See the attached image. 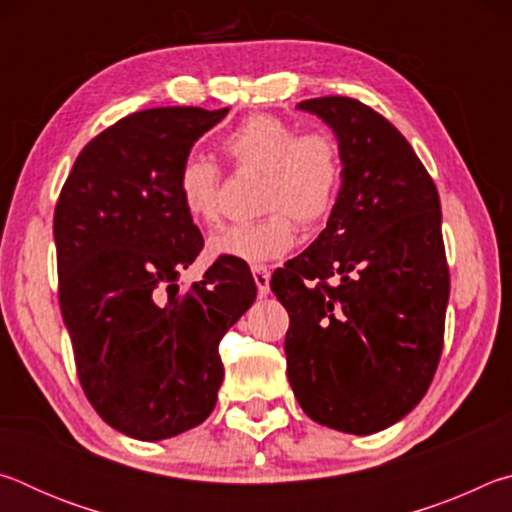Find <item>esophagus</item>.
<instances>
[{"label":"esophagus","instance_id":"34e87169","mask_svg":"<svg viewBox=\"0 0 512 512\" xmlns=\"http://www.w3.org/2000/svg\"><path fill=\"white\" fill-rule=\"evenodd\" d=\"M253 277H255L259 296H262V298L268 296V291H271V271H268L266 266H255L253 268Z\"/></svg>","mask_w":512,"mask_h":512}]
</instances>
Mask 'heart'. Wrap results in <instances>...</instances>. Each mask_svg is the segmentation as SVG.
Returning <instances> with one entry per match:
<instances>
[{
  "label": "heart",
  "mask_w": 512,
  "mask_h": 512,
  "mask_svg": "<svg viewBox=\"0 0 512 512\" xmlns=\"http://www.w3.org/2000/svg\"><path fill=\"white\" fill-rule=\"evenodd\" d=\"M223 151L239 167L264 173L259 210L271 212L253 223L228 225L207 241L212 259L259 266L296 246V219L314 225L329 212L341 180L339 146L325 133H305L273 115L246 119L223 140ZM178 201L189 221L210 228L219 221L221 173L203 155L189 153L176 176Z\"/></svg>",
  "instance_id": "obj_1"
}]
</instances>
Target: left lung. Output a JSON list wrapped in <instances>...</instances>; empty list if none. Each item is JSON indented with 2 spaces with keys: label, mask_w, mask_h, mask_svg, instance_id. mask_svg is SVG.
Returning a JSON list of instances; mask_svg holds the SVG:
<instances>
[{
  "label": "left lung",
  "mask_w": 512,
  "mask_h": 512,
  "mask_svg": "<svg viewBox=\"0 0 512 512\" xmlns=\"http://www.w3.org/2000/svg\"><path fill=\"white\" fill-rule=\"evenodd\" d=\"M332 128L341 189L325 230L277 268L293 395L311 420L368 436L411 413L443 352L449 271L438 189L404 135L361 101H300Z\"/></svg>",
  "instance_id": "8db88e82"
}]
</instances>
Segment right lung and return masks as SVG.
Here are the masks:
<instances>
[{
	"label": "right lung",
	"mask_w": 512,
	"mask_h": 512,
	"mask_svg": "<svg viewBox=\"0 0 512 512\" xmlns=\"http://www.w3.org/2000/svg\"><path fill=\"white\" fill-rule=\"evenodd\" d=\"M228 108H153L85 146L54 214L60 309L85 395L103 422L164 440L212 413L223 381L219 341L257 298L230 259L183 289L203 237L176 176Z\"/></svg>",
	"instance_id": "1"
}]
</instances>
